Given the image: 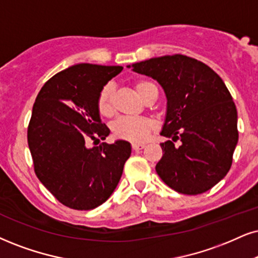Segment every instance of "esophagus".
Listing matches in <instances>:
<instances>
[{
	"label": "esophagus",
	"instance_id": "esophagus-1",
	"mask_svg": "<svg viewBox=\"0 0 258 258\" xmlns=\"http://www.w3.org/2000/svg\"><path fill=\"white\" fill-rule=\"evenodd\" d=\"M132 147L134 151H141L145 148V144H133Z\"/></svg>",
	"mask_w": 258,
	"mask_h": 258
}]
</instances>
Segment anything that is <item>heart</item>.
<instances>
[{"label":"heart","instance_id":"1","mask_svg":"<svg viewBox=\"0 0 258 258\" xmlns=\"http://www.w3.org/2000/svg\"><path fill=\"white\" fill-rule=\"evenodd\" d=\"M151 86L153 84L147 80H138L134 84L136 92L142 99ZM97 111L103 117H109L112 113V87L110 85L104 86L98 94ZM153 129L154 122L146 117H119L111 125L114 138L134 144L144 142Z\"/></svg>","mask_w":258,"mask_h":258}]
</instances>
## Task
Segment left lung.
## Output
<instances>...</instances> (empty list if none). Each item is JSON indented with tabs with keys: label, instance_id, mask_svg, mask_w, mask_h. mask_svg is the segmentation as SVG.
Instances as JSON below:
<instances>
[{
	"label": "left lung",
	"instance_id": "1",
	"mask_svg": "<svg viewBox=\"0 0 258 258\" xmlns=\"http://www.w3.org/2000/svg\"><path fill=\"white\" fill-rule=\"evenodd\" d=\"M166 94L167 110L160 134L163 158L155 171L163 182L185 195L212 189L226 176L238 142L237 109L226 85L201 61L184 55L161 56L134 64ZM182 144L174 148L173 141Z\"/></svg>",
	"mask_w": 258,
	"mask_h": 258
}]
</instances>
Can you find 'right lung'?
I'll list each match as a JSON object with an SVG mask.
<instances>
[{"instance_id":"right-lung-1","label":"right lung","mask_w":258,"mask_h":258,"mask_svg":"<svg viewBox=\"0 0 258 258\" xmlns=\"http://www.w3.org/2000/svg\"><path fill=\"white\" fill-rule=\"evenodd\" d=\"M120 66L80 63L57 73L37 95L27 129L34 172L62 205L90 211L116 189L132 146L123 140L99 142L110 134L97 111L101 88Z\"/></svg>"}]
</instances>
